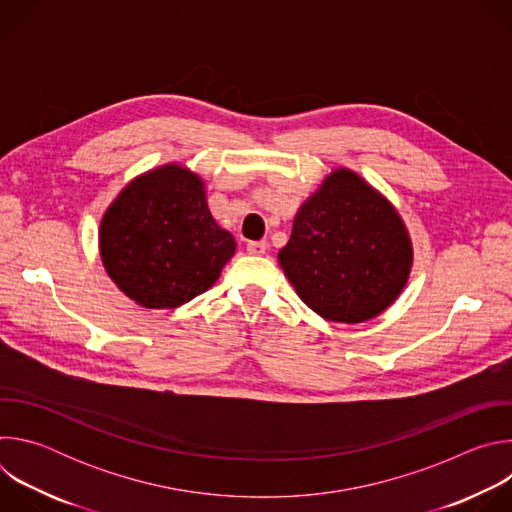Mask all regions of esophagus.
Returning a JSON list of instances; mask_svg holds the SVG:
<instances>
[{
    "label": "esophagus",
    "mask_w": 512,
    "mask_h": 512,
    "mask_svg": "<svg viewBox=\"0 0 512 512\" xmlns=\"http://www.w3.org/2000/svg\"><path fill=\"white\" fill-rule=\"evenodd\" d=\"M267 251V243L265 241H249L247 243V253L249 255H263Z\"/></svg>",
    "instance_id": "34e87169"
}]
</instances>
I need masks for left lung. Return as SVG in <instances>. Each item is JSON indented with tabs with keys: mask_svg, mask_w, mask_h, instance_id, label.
<instances>
[{
	"mask_svg": "<svg viewBox=\"0 0 512 512\" xmlns=\"http://www.w3.org/2000/svg\"><path fill=\"white\" fill-rule=\"evenodd\" d=\"M279 265L302 302L356 324L389 308L407 281L411 243L397 210L348 170H336L298 210Z\"/></svg>",
	"mask_w": 512,
	"mask_h": 512,
	"instance_id": "left-lung-1",
	"label": "left lung"
}]
</instances>
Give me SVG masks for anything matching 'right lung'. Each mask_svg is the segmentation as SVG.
<instances>
[{"instance_id":"obj_1","label":"right lung","mask_w":512,"mask_h":512,"mask_svg":"<svg viewBox=\"0 0 512 512\" xmlns=\"http://www.w3.org/2000/svg\"><path fill=\"white\" fill-rule=\"evenodd\" d=\"M235 239L214 223L198 176L166 166L133 180L101 223L111 279L145 308H178L218 279Z\"/></svg>"}]
</instances>
